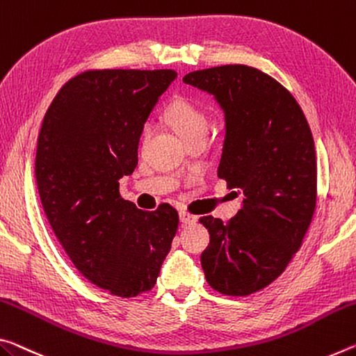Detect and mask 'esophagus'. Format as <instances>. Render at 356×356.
<instances>
[{
    "mask_svg": "<svg viewBox=\"0 0 356 356\" xmlns=\"http://www.w3.org/2000/svg\"><path fill=\"white\" fill-rule=\"evenodd\" d=\"M179 218H180V223H182V225H193V223L198 222V218H196L195 216H191V213H187V212H180Z\"/></svg>",
    "mask_w": 356,
    "mask_h": 356,
    "instance_id": "esophagus-1",
    "label": "esophagus"
}]
</instances>
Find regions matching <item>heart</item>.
I'll use <instances>...</instances> for the list:
<instances>
[{"label": "heart", "mask_w": 356, "mask_h": 356, "mask_svg": "<svg viewBox=\"0 0 356 356\" xmlns=\"http://www.w3.org/2000/svg\"><path fill=\"white\" fill-rule=\"evenodd\" d=\"M166 120L185 143L196 136L209 133V118L201 107L185 98H179L166 109ZM152 134V125L145 123L140 131V145L147 143Z\"/></svg>", "instance_id": "obj_1"}]
</instances>
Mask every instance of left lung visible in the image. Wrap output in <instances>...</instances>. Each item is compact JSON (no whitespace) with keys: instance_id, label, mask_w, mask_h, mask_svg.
<instances>
[{"instance_id":"obj_1","label":"left lung","mask_w":356,"mask_h":356,"mask_svg":"<svg viewBox=\"0 0 356 356\" xmlns=\"http://www.w3.org/2000/svg\"><path fill=\"white\" fill-rule=\"evenodd\" d=\"M188 86L223 111L218 177L244 195L229 222H200L211 234L201 255L207 284L223 295L264 289L301 247L317 200L314 138L296 99L255 67L227 65L188 72Z\"/></svg>"}]
</instances>
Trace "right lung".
<instances>
[{
    "label": "right lung",
    "instance_id": "add662e5",
    "mask_svg": "<svg viewBox=\"0 0 356 356\" xmlns=\"http://www.w3.org/2000/svg\"><path fill=\"white\" fill-rule=\"evenodd\" d=\"M176 71H87L66 82L42 120L39 196L56 239L83 277L120 298L154 289L179 216L140 211L118 193L138 165L140 131Z\"/></svg>",
    "mask_w": 356,
    "mask_h": 356
}]
</instances>
